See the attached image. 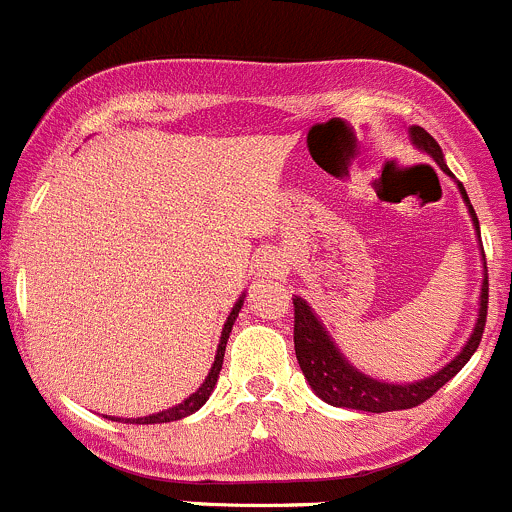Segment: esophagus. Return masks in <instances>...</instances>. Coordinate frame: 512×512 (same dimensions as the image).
<instances>
[{
	"label": "esophagus",
	"instance_id": "1",
	"mask_svg": "<svg viewBox=\"0 0 512 512\" xmlns=\"http://www.w3.org/2000/svg\"><path fill=\"white\" fill-rule=\"evenodd\" d=\"M263 273H266V276H278V273L283 271V263L278 261V256H266L263 258Z\"/></svg>",
	"mask_w": 512,
	"mask_h": 512
}]
</instances>
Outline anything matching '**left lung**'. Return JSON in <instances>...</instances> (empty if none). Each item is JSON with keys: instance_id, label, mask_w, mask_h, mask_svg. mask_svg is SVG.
Listing matches in <instances>:
<instances>
[{"instance_id": "left-lung-1", "label": "left lung", "mask_w": 512, "mask_h": 512, "mask_svg": "<svg viewBox=\"0 0 512 512\" xmlns=\"http://www.w3.org/2000/svg\"><path fill=\"white\" fill-rule=\"evenodd\" d=\"M411 141L421 151H426L430 159L440 166L448 176L450 169L445 166L443 151H440L438 141L428 134L421 126H411ZM458 189L463 201L468 204L470 219H473L475 231H478L480 239V226L478 216H475L473 206H470L468 194H465L463 184L458 181ZM485 261V254H483ZM485 316H488V268H485L483 288H480V308H478V323H475L473 333L465 341L463 351L448 363V366L440 368L433 376L423 378L416 383H383L376 378L366 376L358 368H353L351 363L343 358V353L338 351V346L333 343V338L328 336V331L323 328V323L318 321L316 313L311 311L306 301L301 296L293 298V346H296V358L298 366H301L303 376H306L308 386L313 388L321 401L331 403L336 408H353V411H366V413H386V411H406V408L421 406L423 401H428L435 391L445 386L465 363L470 361V356L475 353V348L480 346V338H483L485 328Z\"/></svg>"}]
</instances>
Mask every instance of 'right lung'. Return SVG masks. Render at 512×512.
<instances>
[{"label": "right lung", "instance_id": "obj_1", "mask_svg": "<svg viewBox=\"0 0 512 512\" xmlns=\"http://www.w3.org/2000/svg\"><path fill=\"white\" fill-rule=\"evenodd\" d=\"M241 306H244V296H241L239 301L234 303V308H231L229 318H226L224 331H221L219 348H216L214 366H211L209 376H206V381L201 383L199 391L191 393V396L186 398L184 403H179V406L169 408V411H161V413H154V416H144V418H126V423H136V426H146V423H171V421H181V418H186V416H191V413H196L201 406H204L206 401H209V396H211V393H214V388H216V381H219V371H221V366H224L226 341H229V333H231V328H234V321H236V316H239ZM111 421H114V418H111ZM119 421H124V418H119Z\"/></svg>", "mask_w": 512, "mask_h": 512}]
</instances>
